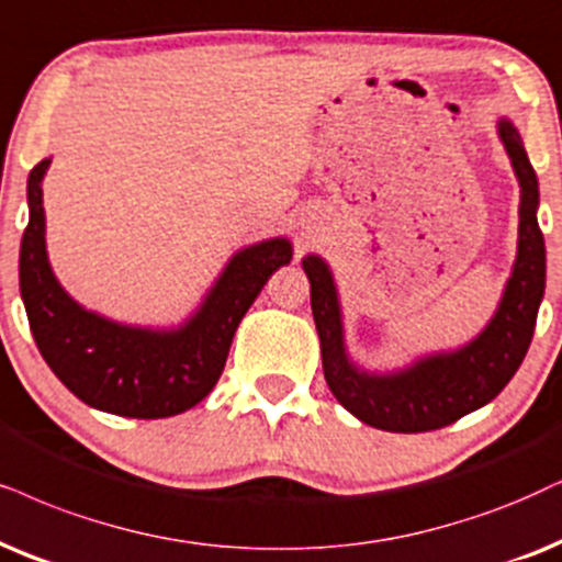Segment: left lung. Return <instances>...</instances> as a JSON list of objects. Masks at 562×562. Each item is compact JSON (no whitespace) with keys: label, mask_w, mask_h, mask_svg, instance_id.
<instances>
[{"label":"left lung","mask_w":562,"mask_h":562,"mask_svg":"<svg viewBox=\"0 0 562 562\" xmlns=\"http://www.w3.org/2000/svg\"><path fill=\"white\" fill-rule=\"evenodd\" d=\"M501 139L521 183L518 254L498 314L474 342L457 352L432 355L402 373L368 375L358 371L345 355L329 267L318 257L303 259L311 280V311L322 339L324 379L337 402L366 425L389 432L446 428L495 400L529 350L544 295V238L537 223L539 189L521 137L508 122H501Z\"/></svg>","instance_id":"1"}]
</instances>
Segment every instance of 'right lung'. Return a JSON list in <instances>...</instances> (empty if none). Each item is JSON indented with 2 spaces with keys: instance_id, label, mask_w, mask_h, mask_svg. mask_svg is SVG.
<instances>
[{
  "instance_id": "add662e5",
  "label": "right lung",
  "mask_w": 562,
  "mask_h": 562,
  "mask_svg": "<svg viewBox=\"0 0 562 562\" xmlns=\"http://www.w3.org/2000/svg\"><path fill=\"white\" fill-rule=\"evenodd\" d=\"M48 160L27 176L31 220L20 246V295L35 345L64 386L90 407L155 420L187 412L212 392L248 305L277 269L290 265L285 238L236 254L199 314L179 331L113 324L77 305L48 267L44 191Z\"/></svg>"
}]
</instances>
